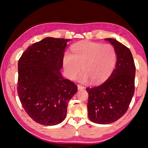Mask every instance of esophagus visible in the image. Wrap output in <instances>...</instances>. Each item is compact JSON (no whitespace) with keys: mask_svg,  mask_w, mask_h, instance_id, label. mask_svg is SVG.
Instances as JSON below:
<instances>
[{"mask_svg":"<svg viewBox=\"0 0 148 148\" xmlns=\"http://www.w3.org/2000/svg\"><path fill=\"white\" fill-rule=\"evenodd\" d=\"M84 88V87L83 86H80V85H77V89L79 90H83V89Z\"/></svg>","mask_w":148,"mask_h":148,"instance_id":"obj_1","label":"esophagus"}]
</instances>
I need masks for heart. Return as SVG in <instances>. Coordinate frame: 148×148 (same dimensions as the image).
Masks as SVG:
<instances>
[{"label":"heart","mask_w":148,"mask_h":148,"mask_svg":"<svg viewBox=\"0 0 148 148\" xmlns=\"http://www.w3.org/2000/svg\"><path fill=\"white\" fill-rule=\"evenodd\" d=\"M73 54L66 52L62 58V64L66 77L73 79L82 69L78 81L94 83L104 81L110 75L116 61V53L110 44L82 41L72 48Z\"/></svg>","instance_id":"1"}]
</instances>
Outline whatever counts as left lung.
Returning a JSON list of instances; mask_svg holds the SVG:
<instances>
[{
  "instance_id": "left-lung-1",
  "label": "left lung",
  "mask_w": 148,
  "mask_h": 148,
  "mask_svg": "<svg viewBox=\"0 0 148 148\" xmlns=\"http://www.w3.org/2000/svg\"><path fill=\"white\" fill-rule=\"evenodd\" d=\"M114 48L116 62L108 79L88 87V117L98 124H108L127 112L135 92V66L130 50L113 38H106Z\"/></svg>"
}]
</instances>
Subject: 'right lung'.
I'll return each instance as SVG.
<instances>
[{"instance_id": "1", "label": "right lung", "mask_w": 148, "mask_h": 148, "mask_svg": "<svg viewBox=\"0 0 148 148\" xmlns=\"http://www.w3.org/2000/svg\"><path fill=\"white\" fill-rule=\"evenodd\" d=\"M70 39L47 37L23 52L18 62L17 93L22 106L36 123L63 121L77 86L62 75V58Z\"/></svg>"}]
</instances>
